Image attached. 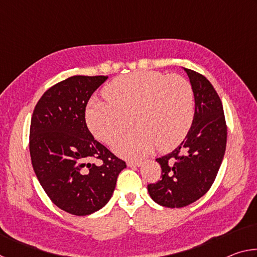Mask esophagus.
Wrapping results in <instances>:
<instances>
[{"label":"esophagus","mask_w":257,"mask_h":257,"mask_svg":"<svg viewBox=\"0 0 257 257\" xmlns=\"http://www.w3.org/2000/svg\"><path fill=\"white\" fill-rule=\"evenodd\" d=\"M127 165L128 167H141L142 162L141 161H128Z\"/></svg>","instance_id":"esophagus-1"}]
</instances>
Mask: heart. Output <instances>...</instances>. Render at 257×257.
I'll return each mask as SVG.
<instances>
[{
	"instance_id": "b5f03b06",
	"label": "heart",
	"mask_w": 257,
	"mask_h": 257,
	"mask_svg": "<svg viewBox=\"0 0 257 257\" xmlns=\"http://www.w3.org/2000/svg\"><path fill=\"white\" fill-rule=\"evenodd\" d=\"M104 99L89 101L87 125L98 141L111 144L132 118L136 129L113 145L115 153L123 158H143L156 146L160 151L171 150L184 141L193 124L194 90L181 76L136 71L113 80L104 88Z\"/></svg>"
}]
</instances>
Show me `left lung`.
I'll list each match as a JSON object with an SVG mask.
<instances>
[{"mask_svg": "<svg viewBox=\"0 0 257 257\" xmlns=\"http://www.w3.org/2000/svg\"><path fill=\"white\" fill-rule=\"evenodd\" d=\"M194 90L193 124L181 144L156 159L162 179L147 186L154 202L165 207H184L207 193L222 163L227 145L222 102L201 73L184 68Z\"/></svg>", "mask_w": 257, "mask_h": 257, "instance_id": "left-lung-1", "label": "left lung"}]
</instances>
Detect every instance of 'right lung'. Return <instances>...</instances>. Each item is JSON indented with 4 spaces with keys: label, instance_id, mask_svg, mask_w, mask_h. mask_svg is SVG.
<instances>
[{
    "label": "right lung",
    "instance_id": "add662e5",
    "mask_svg": "<svg viewBox=\"0 0 257 257\" xmlns=\"http://www.w3.org/2000/svg\"><path fill=\"white\" fill-rule=\"evenodd\" d=\"M106 76H73L52 86L34 108L29 152L47 196L61 210L82 216L110 201L119 173L127 167L94 139L85 120L90 96ZM102 161L101 166L90 162Z\"/></svg>",
    "mask_w": 257,
    "mask_h": 257
}]
</instances>
